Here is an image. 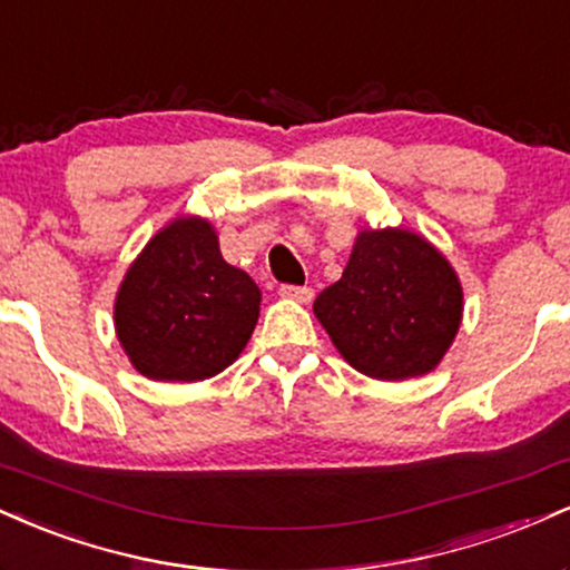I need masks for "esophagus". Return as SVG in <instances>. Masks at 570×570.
<instances>
[{"label":"esophagus","instance_id":"34e87169","mask_svg":"<svg viewBox=\"0 0 570 570\" xmlns=\"http://www.w3.org/2000/svg\"><path fill=\"white\" fill-rule=\"evenodd\" d=\"M279 296L301 301V304H309V301L314 298V291L309 285H283L279 287Z\"/></svg>","mask_w":570,"mask_h":570}]
</instances>
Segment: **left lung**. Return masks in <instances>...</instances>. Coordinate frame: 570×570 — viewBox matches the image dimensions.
<instances>
[{"mask_svg": "<svg viewBox=\"0 0 570 570\" xmlns=\"http://www.w3.org/2000/svg\"><path fill=\"white\" fill-rule=\"evenodd\" d=\"M314 314L352 367L403 381L443 360L461 323V285L419 234L363 232L338 283L314 301Z\"/></svg>", "mask_w": 570, "mask_h": 570, "instance_id": "obj_1", "label": "left lung"}]
</instances>
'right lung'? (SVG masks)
I'll return each mask as SVG.
<instances>
[{
	"instance_id": "1",
	"label": "right lung",
	"mask_w": 570,
	"mask_h": 570,
	"mask_svg": "<svg viewBox=\"0 0 570 570\" xmlns=\"http://www.w3.org/2000/svg\"><path fill=\"white\" fill-rule=\"evenodd\" d=\"M261 291L226 264L207 220L178 218L125 274L114 323L136 371L203 381L232 365L258 323Z\"/></svg>"
}]
</instances>
